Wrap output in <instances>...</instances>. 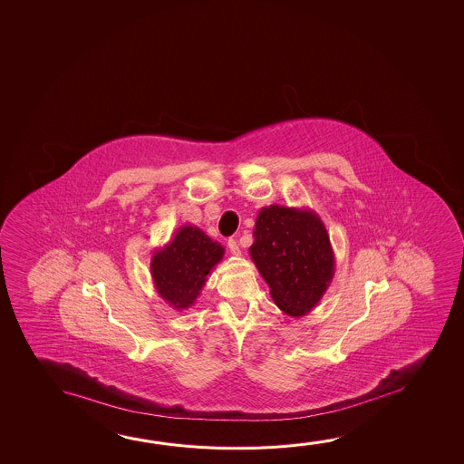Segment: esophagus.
<instances>
[{
    "instance_id": "esophagus-1",
    "label": "esophagus",
    "mask_w": 464,
    "mask_h": 464,
    "mask_svg": "<svg viewBox=\"0 0 464 464\" xmlns=\"http://www.w3.org/2000/svg\"><path fill=\"white\" fill-rule=\"evenodd\" d=\"M228 247H229V252H231V254H235V256H237V254H239V246H237V243H236L235 239H229L228 241Z\"/></svg>"
}]
</instances>
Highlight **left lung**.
I'll use <instances>...</instances> for the list:
<instances>
[{
	"instance_id": "1",
	"label": "left lung",
	"mask_w": 464,
	"mask_h": 464,
	"mask_svg": "<svg viewBox=\"0 0 464 464\" xmlns=\"http://www.w3.org/2000/svg\"><path fill=\"white\" fill-rule=\"evenodd\" d=\"M249 247L275 304L303 317L319 304L334 275L327 228L311 208L262 207Z\"/></svg>"
}]
</instances>
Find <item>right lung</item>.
Returning <instances> with one entry per match:
<instances>
[{"label": "right lung", "mask_w": 464, "mask_h": 464, "mask_svg": "<svg viewBox=\"0 0 464 464\" xmlns=\"http://www.w3.org/2000/svg\"><path fill=\"white\" fill-rule=\"evenodd\" d=\"M225 256V247L194 227L176 229L171 241L153 251L150 274L159 296L176 311L196 303L208 275Z\"/></svg>", "instance_id": "add662e5"}]
</instances>
